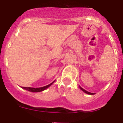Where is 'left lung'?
Listing matches in <instances>:
<instances>
[{"mask_svg": "<svg viewBox=\"0 0 123 123\" xmlns=\"http://www.w3.org/2000/svg\"><path fill=\"white\" fill-rule=\"evenodd\" d=\"M79 87H80V89H81V90H82V91H83L84 92H85V93H86V94H89V95H94V93H91V92H88V91H86V90H84V89H82V87H80L79 86Z\"/></svg>", "mask_w": 123, "mask_h": 123, "instance_id": "8db88e82", "label": "left lung"}]
</instances>
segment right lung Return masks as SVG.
<instances>
[{
  "label": "right lung",
  "mask_w": 123,
  "mask_h": 123,
  "mask_svg": "<svg viewBox=\"0 0 123 123\" xmlns=\"http://www.w3.org/2000/svg\"><path fill=\"white\" fill-rule=\"evenodd\" d=\"M55 82V81L54 82H52V83L49 84L47 86H45L42 87H38V88H34V87H22V88H23L24 89H26L28 91H30V92H42V91H44L46 89L49 87L50 86L52 85V84L54 83Z\"/></svg>",
  "instance_id": "right-lung-1"
}]
</instances>
